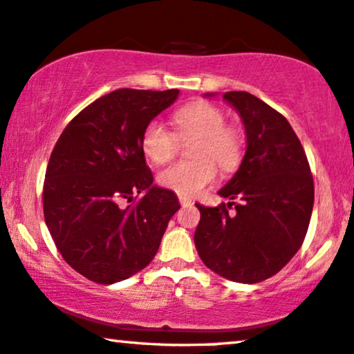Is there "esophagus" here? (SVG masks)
<instances>
[{
    "instance_id": "1",
    "label": "esophagus",
    "mask_w": 354,
    "mask_h": 354,
    "mask_svg": "<svg viewBox=\"0 0 354 354\" xmlns=\"http://www.w3.org/2000/svg\"><path fill=\"white\" fill-rule=\"evenodd\" d=\"M180 204H181L183 207H186V205H191V204H192V201H191V199H187V197H183V196H180Z\"/></svg>"
}]
</instances>
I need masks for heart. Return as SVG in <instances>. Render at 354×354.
Segmentation results:
<instances>
[{
    "mask_svg": "<svg viewBox=\"0 0 354 354\" xmlns=\"http://www.w3.org/2000/svg\"><path fill=\"white\" fill-rule=\"evenodd\" d=\"M176 133L158 118L150 120L140 136V147L152 163L162 165L176 153L180 139L196 138L191 145L194 160L176 162L158 173V185L185 197L199 196L216 180L218 163L223 171H233L243 158L244 136L228 124L223 111L207 102H194L174 113Z\"/></svg>",
    "mask_w": 354,
    "mask_h": 354,
    "instance_id": "obj_1",
    "label": "heart"
}]
</instances>
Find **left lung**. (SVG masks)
<instances>
[{
    "label": "left lung",
    "instance_id": "1",
    "mask_svg": "<svg viewBox=\"0 0 354 354\" xmlns=\"http://www.w3.org/2000/svg\"><path fill=\"white\" fill-rule=\"evenodd\" d=\"M223 98L241 116L248 147L241 167L218 194L241 202L196 204L201 221L194 243L210 270L257 283L279 273L303 244L314 180L303 145L281 113L249 92H225Z\"/></svg>",
    "mask_w": 354,
    "mask_h": 354
}]
</instances>
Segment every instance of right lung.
<instances>
[{
  "label": "right lung",
  "instance_id": "1",
  "mask_svg": "<svg viewBox=\"0 0 354 354\" xmlns=\"http://www.w3.org/2000/svg\"><path fill=\"white\" fill-rule=\"evenodd\" d=\"M178 93H106L69 121L51 152L45 223L64 261L95 283H116L147 267L180 209L173 191L152 185L140 147L145 124Z\"/></svg>",
  "mask_w": 354,
  "mask_h": 354
}]
</instances>
